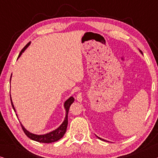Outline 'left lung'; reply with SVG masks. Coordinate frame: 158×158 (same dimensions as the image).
Returning a JSON list of instances; mask_svg holds the SVG:
<instances>
[{
	"label": "left lung",
	"instance_id": "left-lung-1",
	"mask_svg": "<svg viewBox=\"0 0 158 158\" xmlns=\"http://www.w3.org/2000/svg\"><path fill=\"white\" fill-rule=\"evenodd\" d=\"M98 138V139H101V140H104V139H101V138H100V137H97Z\"/></svg>",
	"mask_w": 158,
	"mask_h": 158
}]
</instances>
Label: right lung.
<instances>
[{"instance_id":"right-lung-1","label":"right lung","mask_w":158,"mask_h":158,"mask_svg":"<svg viewBox=\"0 0 158 158\" xmlns=\"http://www.w3.org/2000/svg\"><path fill=\"white\" fill-rule=\"evenodd\" d=\"M29 44H30V42L28 43V44L26 45L22 49H21V51L20 52V53H19V55L18 58L20 57L23 52L27 48V47L29 46ZM10 77H11V76H10ZM74 100H75L74 98L70 97V98H69L68 100L64 102V109L66 110L65 118H64L63 123H62V124L60 125L57 129H55V131H52V132H49L48 134H46V135H34V134L30 133L29 131H28L27 129L22 126V124H21V128H22L23 132H24L25 135H27L28 137L30 138L31 139L34 140V141H36V142H42V143H51V142H56L57 141V140L60 139L62 137H63L64 135L66 132V129H67V127H68V111H69V109H70V105L74 102ZM10 101H11V105L13 106V109H14V111L16 112V111H15V108L14 106V105H13L11 98H10Z\"/></svg>"}]
</instances>
